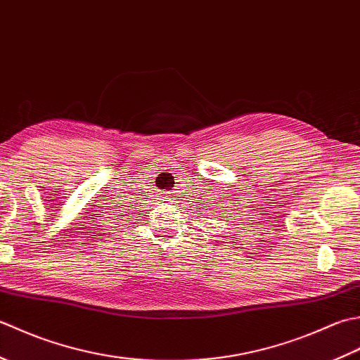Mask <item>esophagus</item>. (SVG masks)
Masks as SVG:
<instances>
[{
	"instance_id": "34e87169",
	"label": "esophagus",
	"mask_w": 360,
	"mask_h": 360,
	"mask_svg": "<svg viewBox=\"0 0 360 360\" xmlns=\"http://www.w3.org/2000/svg\"><path fill=\"white\" fill-rule=\"evenodd\" d=\"M163 199L169 202V200H171V195H169V193H163Z\"/></svg>"
}]
</instances>
